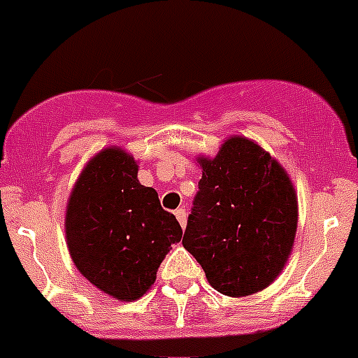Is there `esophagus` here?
<instances>
[{"label":"esophagus","mask_w":358,"mask_h":358,"mask_svg":"<svg viewBox=\"0 0 358 358\" xmlns=\"http://www.w3.org/2000/svg\"><path fill=\"white\" fill-rule=\"evenodd\" d=\"M176 218L179 220V224H181V227L185 229L186 227V211L182 208L176 209Z\"/></svg>","instance_id":"1"}]
</instances>
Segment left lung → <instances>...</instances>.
I'll return each instance as SVG.
<instances>
[{
    "label": "left lung",
    "mask_w": 358,
    "mask_h": 358,
    "mask_svg": "<svg viewBox=\"0 0 358 358\" xmlns=\"http://www.w3.org/2000/svg\"><path fill=\"white\" fill-rule=\"evenodd\" d=\"M196 163L202 179L182 245L218 293L238 298L262 291L282 271L296 236L289 176L245 136H231L215 157Z\"/></svg>",
    "instance_id": "obj_1"
}]
</instances>
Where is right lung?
Returning a JSON list of instances; mask_svg holds the SVG:
<instances>
[{
  "label": "right lung",
  "instance_id": "right-lung-1",
  "mask_svg": "<svg viewBox=\"0 0 358 358\" xmlns=\"http://www.w3.org/2000/svg\"><path fill=\"white\" fill-rule=\"evenodd\" d=\"M65 236L80 273L103 293L131 301L150 289L182 229L162 208L156 189L140 185L134 157L108 147L87 163L72 188Z\"/></svg>",
  "mask_w": 358,
  "mask_h": 358
}]
</instances>
